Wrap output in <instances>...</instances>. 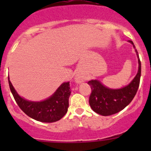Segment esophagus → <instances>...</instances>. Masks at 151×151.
<instances>
[{
  "mask_svg": "<svg viewBox=\"0 0 151 151\" xmlns=\"http://www.w3.org/2000/svg\"><path fill=\"white\" fill-rule=\"evenodd\" d=\"M86 80V77L85 76L82 75V74H77L75 77V81L77 83H83Z\"/></svg>",
  "mask_w": 151,
  "mask_h": 151,
  "instance_id": "obj_1",
  "label": "esophagus"
}]
</instances>
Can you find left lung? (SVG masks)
Returning <instances> with one entry per match:
<instances>
[{
  "mask_svg": "<svg viewBox=\"0 0 151 151\" xmlns=\"http://www.w3.org/2000/svg\"><path fill=\"white\" fill-rule=\"evenodd\" d=\"M135 46L133 42L129 40ZM138 58V71L132 81L126 86L119 89H112L104 86L97 80H92L88 83L91 88V94L89 98V104L93 110L103 116L113 115L120 112L129 105L135 96L139 85L141 76V62L137 50L135 49Z\"/></svg>",
  "mask_w": 151,
  "mask_h": 151,
  "instance_id": "1",
  "label": "left lung"
}]
</instances>
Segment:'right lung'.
Wrapping results in <instances>:
<instances>
[{"mask_svg":"<svg viewBox=\"0 0 151 151\" xmlns=\"http://www.w3.org/2000/svg\"><path fill=\"white\" fill-rule=\"evenodd\" d=\"M9 88L17 104L28 116L43 123H52L61 119L68 111L71 94L69 82L63 83L47 99L32 101L25 99L17 93L8 77Z\"/></svg>","mask_w":151,"mask_h":151,"instance_id":"right-lung-1","label":"right lung"}]
</instances>
